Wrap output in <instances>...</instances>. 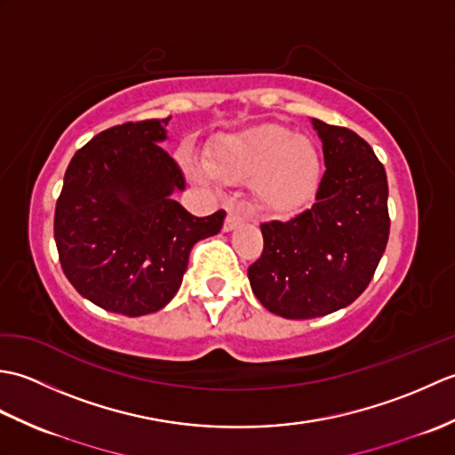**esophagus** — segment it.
<instances>
[{
  "label": "esophagus",
  "mask_w": 455,
  "mask_h": 455,
  "mask_svg": "<svg viewBox=\"0 0 455 455\" xmlns=\"http://www.w3.org/2000/svg\"><path fill=\"white\" fill-rule=\"evenodd\" d=\"M243 217L238 215V212H235V211H228V215H227V219H225V225H222V230H225V233H230V230H235L238 225H243Z\"/></svg>",
  "instance_id": "obj_1"
}]
</instances>
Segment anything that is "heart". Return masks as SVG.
I'll return each mask as SVG.
<instances>
[{
  "mask_svg": "<svg viewBox=\"0 0 455 455\" xmlns=\"http://www.w3.org/2000/svg\"><path fill=\"white\" fill-rule=\"evenodd\" d=\"M207 168L193 176L220 181H252L256 207L269 215H295L315 197L323 160L316 144L279 124L227 134L207 152Z\"/></svg>",
  "mask_w": 455,
  "mask_h": 455,
  "instance_id": "b5f03b06",
  "label": "heart"
}]
</instances>
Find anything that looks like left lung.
<instances>
[{"label":"left lung","instance_id":"obj_1","mask_svg":"<svg viewBox=\"0 0 455 455\" xmlns=\"http://www.w3.org/2000/svg\"><path fill=\"white\" fill-rule=\"evenodd\" d=\"M324 173L311 209L264 222V252L248 267L269 313L315 318L354 303L370 285L389 238L387 173L350 129L311 119Z\"/></svg>","mask_w":455,"mask_h":455}]
</instances>
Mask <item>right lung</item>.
I'll list each match as a JSON object with an SVG mask.
<instances>
[{
	"label": "right lung",
	"instance_id": "right-lung-1",
	"mask_svg": "<svg viewBox=\"0 0 455 455\" xmlns=\"http://www.w3.org/2000/svg\"><path fill=\"white\" fill-rule=\"evenodd\" d=\"M168 123L103 131L64 173L54 212L58 256L76 291L109 313L142 316L166 307L193 244L219 235L227 217H193L172 197L186 189V178L160 147Z\"/></svg>",
	"mask_w": 455,
	"mask_h": 455
}]
</instances>
